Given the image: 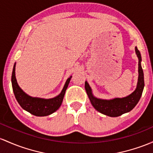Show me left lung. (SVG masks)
I'll list each match as a JSON object with an SVG mask.
<instances>
[{
    "instance_id": "obj_1",
    "label": "left lung",
    "mask_w": 153,
    "mask_h": 153,
    "mask_svg": "<svg viewBox=\"0 0 153 153\" xmlns=\"http://www.w3.org/2000/svg\"><path fill=\"white\" fill-rule=\"evenodd\" d=\"M136 53L139 58V78L137 87L131 94L124 98H115L111 100H104L95 98L91 93L89 85L85 82V88L88 96L91 103L97 111L104 115L110 117H117L123 114L128 112L132 110L138 103L142 94L145 81H144V73L141 66V54L137 48H135Z\"/></svg>"
}]
</instances>
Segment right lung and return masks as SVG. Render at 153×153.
I'll list each match as a JSON object with an SVG mask.
<instances>
[{"instance_id":"add662e5","label":"right lung","mask_w":153,"mask_h":153,"mask_svg":"<svg viewBox=\"0 0 153 153\" xmlns=\"http://www.w3.org/2000/svg\"><path fill=\"white\" fill-rule=\"evenodd\" d=\"M15 65L13 68L12 75H11V83H12V88L14 91V94L16 100L18 103L26 111L30 113L36 115V116H46L54 112L57 110L61 106L62 102L64 96L65 91L68 88L71 77L67 80L61 94L57 97L49 100H44L41 98H34L25 93L21 88H19L17 82H16V77H15Z\"/></svg>"}]
</instances>
